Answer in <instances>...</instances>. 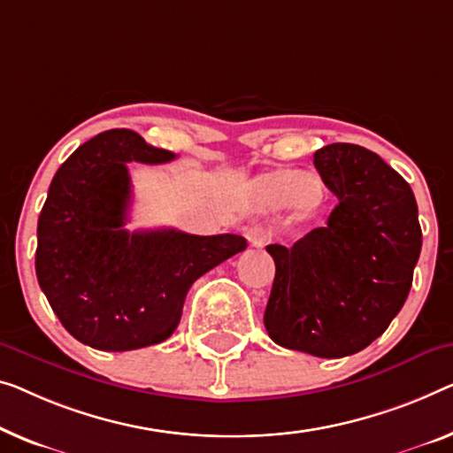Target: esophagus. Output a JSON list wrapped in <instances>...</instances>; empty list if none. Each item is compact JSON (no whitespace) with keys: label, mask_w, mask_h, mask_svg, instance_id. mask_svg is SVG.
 <instances>
[{"label":"esophagus","mask_w":453,"mask_h":453,"mask_svg":"<svg viewBox=\"0 0 453 453\" xmlns=\"http://www.w3.org/2000/svg\"><path fill=\"white\" fill-rule=\"evenodd\" d=\"M246 238L254 248H265L270 242V238H273V234H270V229L262 227V226H252V227H248Z\"/></svg>","instance_id":"esophagus-1"}]
</instances>
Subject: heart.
<instances>
[{
    "label": "heart",
    "mask_w": 453,
    "mask_h": 453,
    "mask_svg": "<svg viewBox=\"0 0 453 453\" xmlns=\"http://www.w3.org/2000/svg\"><path fill=\"white\" fill-rule=\"evenodd\" d=\"M299 173H276L268 177L262 187H265V195L273 201V203H293L299 209H309L313 203L311 185L303 183Z\"/></svg>",
    "instance_id": "obj_1"
}]
</instances>
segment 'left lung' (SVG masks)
Masks as SVG:
<instances>
[{"label":"left lung","instance_id":"obj_1","mask_svg":"<svg viewBox=\"0 0 453 453\" xmlns=\"http://www.w3.org/2000/svg\"><path fill=\"white\" fill-rule=\"evenodd\" d=\"M313 165L337 205L291 248L266 246L276 274L265 326L282 348L343 357L387 332L407 301L419 213L407 180L366 148L323 146Z\"/></svg>","mask_w":453,"mask_h":453}]
</instances>
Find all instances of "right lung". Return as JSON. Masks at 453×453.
<instances>
[{"label":"right lung","instance_id":"right-lung-1","mask_svg":"<svg viewBox=\"0 0 453 453\" xmlns=\"http://www.w3.org/2000/svg\"><path fill=\"white\" fill-rule=\"evenodd\" d=\"M174 158L136 132L110 130L54 174L38 218L36 276L60 323L85 346L127 352L165 342L193 282L248 246L235 234L127 232V162Z\"/></svg>","mask_w":453,"mask_h":453}]
</instances>
